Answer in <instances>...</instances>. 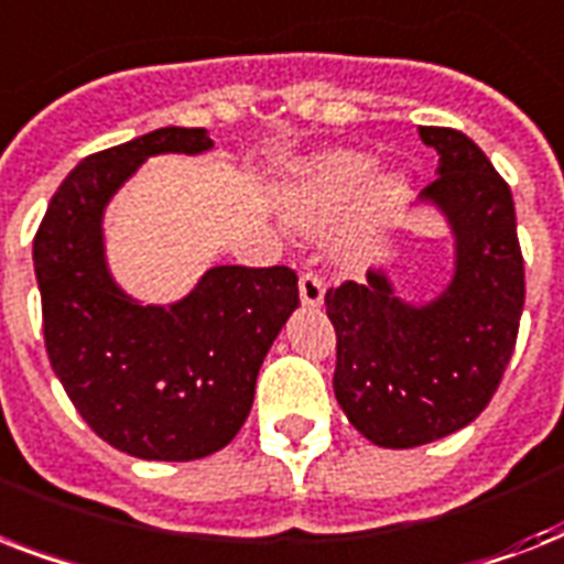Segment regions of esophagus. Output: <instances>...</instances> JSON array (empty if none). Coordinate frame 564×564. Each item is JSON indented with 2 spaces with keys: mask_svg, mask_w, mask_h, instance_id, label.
<instances>
[{
  "mask_svg": "<svg viewBox=\"0 0 564 564\" xmlns=\"http://www.w3.org/2000/svg\"><path fill=\"white\" fill-rule=\"evenodd\" d=\"M299 290L304 307H318V304L325 301V281H322V274L304 272L299 281Z\"/></svg>",
  "mask_w": 564,
  "mask_h": 564,
  "instance_id": "obj_1",
  "label": "esophagus"
}]
</instances>
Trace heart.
Instances as JSON below:
<instances>
[{"mask_svg":"<svg viewBox=\"0 0 564 564\" xmlns=\"http://www.w3.org/2000/svg\"><path fill=\"white\" fill-rule=\"evenodd\" d=\"M371 158L360 152H330L322 154L310 170L301 175L286 195H283V216L290 225L304 230H318L336 219L343 204L351 198L360 184L369 178ZM403 189V181L398 175L380 181L377 187V202H392ZM357 234L345 237V248L357 246Z\"/></svg>","mask_w":564,"mask_h":564,"instance_id":"heart-1","label":"heart"}]
</instances>
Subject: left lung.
<instances>
[{"label":"left lung","mask_w":564,"mask_h":564,"mask_svg":"<svg viewBox=\"0 0 564 564\" xmlns=\"http://www.w3.org/2000/svg\"><path fill=\"white\" fill-rule=\"evenodd\" d=\"M438 178L421 193L454 234V278L427 304L394 295L386 272L325 292L336 330L334 392L380 447H415L471 424L498 392L524 310V257L509 184L474 140L421 126Z\"/></svg>","instance_id":"8db88e82"}]
</instances>
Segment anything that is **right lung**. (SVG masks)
Masks as SVG:
<instances>
[{
  "mask_svg": "<svg viewBox=\"0 0 564 564\" xmlns=\"http://www.w3.org/2000/svg\"><path fill=\"white\" fill-rule=\"evenodd\" d=\"M210 145L204 128L172 126L84 158L34 237L52 369L93 433L140 459L187 463L228 445L251 412L263 357L299 307L290 265H216L170 307H143L110 278L105 204L145 158Z\"/></svg>",
  "mask_w": 564,
  "mask_h": 564,
  "instance_id": "1",
  "label": "right lung"
}]
</instances>
